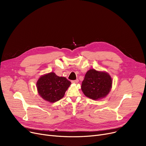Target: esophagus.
<instances>
[{"mask_svg": "<svg viewBox=\"0 0 146 146\" xmlns=\"http://www.w3.org/2000/svg\"><path fill=\"white\" fill-rule=\"evenodd\" d=\"M78 82H79V80L77 79V80H72V83H74V84H77L78 83Z\"/></svg>", "mask_w": 146, "mask_h": 146, "instance_id": "34e87169", "label": "esophagus"}]
</instances>
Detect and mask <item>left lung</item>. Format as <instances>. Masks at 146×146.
Segmentation results:
<instances>
[{
  "instance_id": "1",
  "label": "left lung",
  "mask_w": 146,
  "mask_h": 146,
  "mask_svg": "<svg viewBox=\"0 0 146 146\" xmlns=\"http://www.w3.org/2000/svg\"><path fill=\"white\" fill-rule=\"evenodd\" d=\"M112 83V79L108 73L90 69L85 74L81 89L86 96L98 100L110 93Z\"/></svg>"
}]
</instances>
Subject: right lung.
<instances>
[{
    "label": "right lung",
    "instance_id": "1",
    "mask_svg": "<svg viewBox=\"0 0 146 146\" xmlns=\"http://www.w3.org/2000/svg\"><path fill=\"white\" fill-rule=\"evenodd\" d=\"M70 84L66 78L59 77L51 72L41 76L36 82V88L43 99L53 103L63 98Z\"/></svg>",
    "mask_w": 146,
    "mask_h": 146
}]
</instances>
